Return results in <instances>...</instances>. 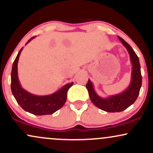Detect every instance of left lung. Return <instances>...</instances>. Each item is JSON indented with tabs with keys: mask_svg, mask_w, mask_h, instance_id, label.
Listing matches in <instances>:
<instances>
[{
	"mask_svg": "<svg viewBox=\"0 0 153 153\" xmlns=\"http://www.w3.org/2000/svg\"><path fill=\"white\" fill-rule=\"evenodd\" d=\"M118 38L127 49L130 56L132 69L131 82L129 86L120 94L103 99L96 94L94 85L90 80H88L86 84V88L93 103L100 109L107 112H120L130 106L137 99L140 88L142 86L141 70L137 55L127 42L124 41L120 36H118Z\"/></svg>",
	"mask_w": 153,
	"mask_h": 153,
	"instance_id": "8db88e82",
	"label": "left lung"
}]
</instances>
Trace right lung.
<instances>
[{"label":"right lung","mask_w":153,"mask_h":153,"mask_svg":"<svg viewBox=\"0 0 153 153\" xmlns=\"http://www.w3.org/2000/svg\"><path fill=\"white\" fill-rule=\"evenodd\" d=\"M35 37L36 36L31 37L26 45ZM22 50L23 47L19 52L12 66L10 85L12 94L17 103L26 111L39 116L52 114L65 104L67 100V93L73 85V82L66 84L54 94L47 96H36L28 92L22 87L18 78V61Z\"/></svg>","instance_id":"1"}]
</instances>
